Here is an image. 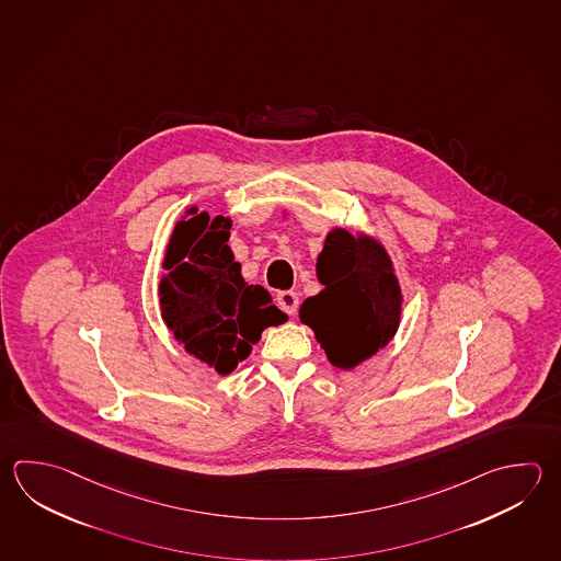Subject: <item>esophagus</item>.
Instances as JSON below:
<instances>
[{
  "label": "esophagus",
  "instance_id": "1",
  "mask_svg": "<svg viewBox=\"0 0 561 561\" xmlns=\"http://www.w3.org/2000/svg\"><path fill=\"white\" fill-rule=\"evenodd\" d=\"M277 306L282 307L287 316H296L299 297H297L296 291H279L277 294Z\"/></svg>",
  "mask_w": 561,
  "mask_h": 561
}]
</instances>
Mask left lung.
<instances>
[{
    "instance_id": "1",
    "label": "left lung",
    "mask_w": 561,
    "mask_h": 561,
    "mask_svg": "<svg viewBox=\"0 0 561 561\" xmlns=\"http://www.w3.org/2000/svg\"><path fill=\"white\" fill-rule=\"evenodd\" d=\"M323 289L307 297L299 319L339 369H353L382 350L401 323L402 296L392 262L369 236L335 228L318 257Z\"/></svg>"
}]
</instances>
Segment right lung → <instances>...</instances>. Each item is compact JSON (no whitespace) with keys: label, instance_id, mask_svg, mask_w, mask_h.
<instances>
[{"label":"right lung","instance_id":"right-lung-1","mask_svg":"<svg viewBox=\"0 0 561 561\" xmlns=\"http://www.w3.org/2000/svg\"><path fill=\"white\" fill-rule=\"evenodd\" d=\"M170 236L160 311L180 345L220 375L252 353L262 331L287 321L262 286L243 282L228 245L232 220L191 208Z\"/></svg>","mask_w":561,"mask_h":561}]
</instances>
